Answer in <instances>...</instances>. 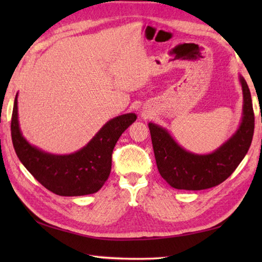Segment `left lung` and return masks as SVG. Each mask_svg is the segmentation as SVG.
I'll use <instances>...</instances> for the list:
<instances>
[{
	"mask_svg": "<svg viewBox=\"0 0 262 262\" xmlns=\"http://www.w3.org/2000/svg\"><path fill=\"white\" fill-rule=\"evenodd\" d=\"M243 90V118L236 133L211 154L187 151L165 128L149 122L159 173L177 189L201 190L215 187L233 173L247 154L254 133V112L250 89L239 76Z\"/></svg>",
	"mask_w": 262,
	"mask_h": 262,
	"instance_id": "left-lung-1",
	"label": "left lung"
}]
</instances>
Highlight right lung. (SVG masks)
Instances as JSON below:
<instances>
[{
	"instance_id": "add662e5",
	"label": "right lung",
	"mask_w": 262,
	"mask_h": 262,
	"mask_svg": "<svg viewBox=\"0 0 262 262\" xmlns=\"http://www.w3.org/2000/svg\"><path fill=\"white\" fill-rule=\"evenodd\" d=\"M16 95L11 118V139L21 164L43 187L61 196L94 194L108 179L112 152L119 137L136 120L135 113L111 119L86 145L69 155H54L29 143L21 134Z\"/></svg>"
}]
</instances>
